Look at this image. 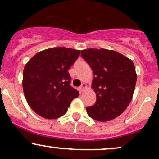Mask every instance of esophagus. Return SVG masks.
I'll list each match as a JSON object with an SVG mask.
<instances>
[{"label":"esophagus","mask_w":159,"mask_h":159,"mask_svg":"<svg viewBox=\"0 0 159 159\" xmlns=\"http://www.w3.org/2000/svg\"><path fill=\"white\" fill-rule=\"evenodd\" d=\"M86 88H87V84H82V85L81 86V87H80V89H81L82 91L84 90Z\"/></svg>","instance_id":"obj_1"}]
</instances>
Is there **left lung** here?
I'll return each mask as SVG.
<instances>
[{
  "instance_id": "1",
  "label": "left lung",
  "mask_w": 159,
  "mask_h": 159,
  "mask_svg": "<svg viewBox=\"0 0 159 159\" xmlns=\"http://www.w3.org/2000/svg\"><path fill=\"white\" fill-rule=\"evenodd\" d=\"M81 54L93 70L91 87L96 95V103L86 107L87 114L100 122L115 119L132 101L137 81L134 63L120 53L105 48L85 49Z\"/></svg>"
}]
</instances>
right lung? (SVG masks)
Listing matches in <instances>:
<instances>
[{"instance_id":"obj_1","label":"right lung","mask_w":159,"mask_h":159,"mask_svg":"<svg viewBox=\"0 0 159 159\" xmlns=\"http://www.w3.org/2000/svg\"><path fill=\"white\" fill-rule=\"evenodd\" d=\"M80 50L57 47L36 54L25 65L22 87L25 98L34 112L45 119L64 115L72 99L79 95L72 88L68 70Z\"/></svg>"}]
</instances>
